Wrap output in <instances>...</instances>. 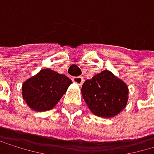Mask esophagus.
I'll use <instances>...</instances> for the list:
<instances>
[{
	"mask_svg": "<svg viewBox=\"0 0 154 154\" xmlns=\"http://www.w3.org/2000/svg\"><path fill=\"white\" fill-rule=\"evenodd\" d=\"M73 82L75 83V84H77V85H79V86H81L82 84L84 83V78L83 77H81V76H78V77H73Z\"/></svg>",
	"mask_w": 154,
	"mask_h": 154,
	"instance_id": "esophagus-1",
	"label": "esophagus"
}]
</instances>
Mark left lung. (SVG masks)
Returning <instances> with one entry per match:
<instances>
[{
    "mask_svg": "<svg viewBox=\"0 0 154 154\" xmlns=\"http://www.w3.org/2000/svg\"><path fill=\"white\" fill-rule=\"evenodd\" d=\"M81 92L91 112L100 118H114L126 107L128 87L110 70L86 80Z\"/></svg>",
    "mask_w": 154,
    "mask_h": 154,
    "instance_id": "8db88e82",
    "label": "left lung"
}]
</instances>
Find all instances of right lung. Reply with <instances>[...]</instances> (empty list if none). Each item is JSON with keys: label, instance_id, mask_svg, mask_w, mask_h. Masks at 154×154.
Here are the masks:
<instances>
[{"label": "right lung", "instance_id": "right-lung-1", "mask_svg": "<svg viewBox=\"0 0 154 154\" xmlns=\"http://www.w3.org/2000/svg\"><path fill=\"white\" fill-rule=\"evenodd\" d=\"M72 81L63 74L43 68L22 85V96L26 104L35 112L53 109L66 92Z\"/></svg>", "mask_w": 154, "mask_h": 154}]
</instances>
